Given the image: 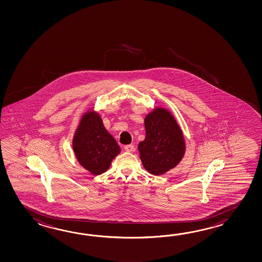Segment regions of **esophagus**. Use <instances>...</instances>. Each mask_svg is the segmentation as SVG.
<instances>
[{
  "instance_id": "esophagus-1",
  "label": "esophagus",
  "mask_w": 262,
  "mask_h": 262,
  "mask_svg": "<svg viewBox=\"0 0 262 262\" xmlns=\"http://www.w3.org/2000/svg\"><path fill=\"white\" fill-rule=\"evenodd\" d=\"M124 150L128 151V152H133L134 150H135V146L132 144L125 145L124 146Z\"/></svg>"
}]
</instances>
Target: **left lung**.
I'll list each match as a JSON object with an SVG mask.
<instances>
[{
  "mask_svg": "<svg viewBox=\"0 0 262 262\" xmlns=\"http://www.w3.org/2000/svg\"><path fill=\"white\" fill-rule=\"evenodd\" d=\"M146 137L139 143V157L145 169L162 175L176 167L185 154V139L172 113L156 106L144 119Z\"/></svg>",
  "mask_w": 262,
  "mask_h": 262,
  "instance_id": "1",
  "label": "left lung"
}]
</instances>
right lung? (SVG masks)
I'll return each mask as SVG.
<instances>
[{
	"label": "right lung",
	"mask_w": 262,
	"mask_h": 262,
	"mask_svg": "<svg viewBox=\"0 0 262 262\" xmlns=\"http://www.w3.org/2000/svg\"><path fill=\"white\" fill-rule=\"evenodd\" d=\"M72 146L80 166L93 175L106 172L121 152L117 141L106 131L102 118L94 110L84 112L80 118Z\"/></svg>",
	"instance_id": "1"
}]
</instances>
